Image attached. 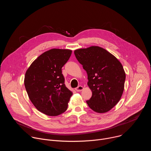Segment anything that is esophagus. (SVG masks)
Here are the masks:
<instances>
[{
	"mask_svg": "<svg viewBox=\"0 0 151 151\" xmlns=\"http://www.w3.org/2000/svg\"><path fill=\"white\" fill-rule=\"evenodd\" d=\"M83 89V87H82V86L79 85V86H78V87L77 88H75V90H76V91L79 92V91H81Z\"/></svg>",
	"mask_w": 151,
	"mask_h": 151,
	"instance_id": "34e87169",
	"label": "esophagus"
}]
</instances>
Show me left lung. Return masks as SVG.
<instances>
[{"mask_svg":"<svg viewBox=\"0 0 151 151\" xmlns=\"http://www.w3.org/2000/svg\"><path fill=\"white\" fill-rule=\"evenodd\" d=\"M74 54L88 75L87 84L92 96L87 104L97 113L109 111L124 91L125 73L122 64L114 55L97 46L78 49Z\"/></svg>","mask_w":151,"mask_h":151,"instance_id":"left-lung-1","label":"left lung"}]
</instances>
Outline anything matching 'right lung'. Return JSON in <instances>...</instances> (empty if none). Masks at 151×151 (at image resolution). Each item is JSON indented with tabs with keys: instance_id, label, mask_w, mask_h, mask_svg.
Returning <instances> with one entry per match:
<instances>
[{
	"instance_id": "add662e5",
	"label": "right lung",
	"mask_w": 151,
	"mask_h": 151,
	"mask_svg": "<svg viewBox=\"0 0 151 151\" xmlns=\"http://www.w3.org/2000/svg\"><path fill=\"white\" fill-rule=\"evenodd\" d=\"M72 50L51 49L39 55L27 70L24 85L32 103L42 113L57 116L67 110L72 95L64 84L61 68Z\"/></svg>"
}]
</instances>
